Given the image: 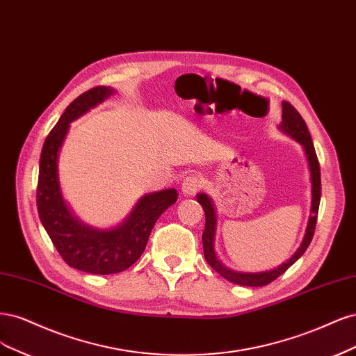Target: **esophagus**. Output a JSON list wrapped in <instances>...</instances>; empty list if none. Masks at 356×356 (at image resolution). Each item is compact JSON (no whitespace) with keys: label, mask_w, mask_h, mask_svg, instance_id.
<instances>
[{"label":"esophagus","mask_w":356,"mask_h":356,"mask_svg":"<svg viewBox=\"0 0 356 356\" xmlns=\"http://www.w3.org/2000/svg\"><path fill=\"white\" fill-rule=\"evenodd\" d=\"M202 188H204V179L200 175H189L181 183V192L185 193L186 197H193V195Z\"/></svg>","instance_id":"esophagus-1"}]
</instances>
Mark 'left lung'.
Instances as JSON below:
<instances>
[{
  "label": "left lung",
  "instance_id": "left-lung-1",
  "mask_svg": "<svg viewBox=\"0 0 356 356\" xmlns=\"http://www.w3.org/2000/svg\"><path fill=\"white\" fill-rule=\"evenodd\" d=\"M281 129L290 134L293 139H296L300 145H303L306 158L309 163V170H311V180H312V216L309 217V223L306 229V235L300 248L296 251V254L280 268L268 270V272H259V273H243V272H234L229 270L226 266H223L222 263L217 260L216 253H214V234H216V213L213 209V204L210 198L205 193H198L197 195V201L202 205L204 213H205V227H204V234H202V247H204V257L207 260L209 265L223 277L225 280L231 281L238 285H245V286H263L268 285L272 281L277 280L278 277L289 269L291 265L299 260L306 248L311 244V241L315 234V226H316V219H318V210H319V201H321V170H319V161L314 147L312 137L309 134L307 125L305 120L297 109L289 103L286 100L282 102V124Z\"/></svg>",
  "mask_w": 356,
  "mask_h": 356
}]
</instances>
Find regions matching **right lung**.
Listing matches in <instances>:
<instances>
[{"instance_id":"1","label":"right lung","mask_w":356,"mask_h":356,"mask_svg":"<svg viewBox=\"0 0 356 356\" xmlns=\"http://www.w3.org/2000/svg\"><path fill=\"white\" fill-rule=\"evenodd\" d=\"M113 90L97 86L79 95L63 112L44 142L37 186V209L57 253L66 265L88 273L109 275L129 269L142 256L158 217L177 200L176 189L145 195L122 225L96 231L79 223L62 200L57 155L71 121L105 100Z\"/></svg>"}]
</instances>
